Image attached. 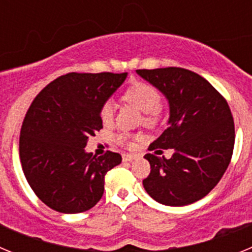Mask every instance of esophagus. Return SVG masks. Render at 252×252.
<instances>
[{
	"label": "esophagus",
	"instance_id": "esophagus-1",
	"mask_svg": "<svg viewBox=\"0 0 252 252\" xmlns=\"http://www.w3.org/2000/svg\"><path fill=\"white\" fill-rule=\"evenodd\" d=\"M133 159H135V155H132V154H124L122 155V160L124 161H132Z\"/></svg>",
	"mask_w": 252,
	"mask_h": 252
}]
</instances>
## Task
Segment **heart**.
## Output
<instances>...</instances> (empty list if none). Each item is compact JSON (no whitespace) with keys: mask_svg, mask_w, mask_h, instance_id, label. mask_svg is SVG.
<instances>
[{"mask_svg":"<svg viewBox=\"0 0 252 252\" xmlns=\"http://www.w3.org/2000/svg\"><path fill=\"white\" fill-rule=\"evenodd\" d=\"M124 99L135 104L140 111L146 113L145 122L151 124L155 121L160 108H161V94L159 91L151 84L146 82H136L131 84L127 90L124 92ZM99 116L104 124H108L113 120L115 116V103L112 101H106L101 106L99 110ZM117 142L121 145H130V136L127 133H119L116 137Z\"/></svg>","mask_w":252,"mask_h":252,"instance_id":"b5f03b06","label":"heart"}]
</instances>
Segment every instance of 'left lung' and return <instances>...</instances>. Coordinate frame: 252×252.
<instances>
[{
    "mask_svg": "<svg viewBox=\"0 0 252 252\" xmlns=\"http://www.w3.org/2000/svg\"><path fill=\"white\" fill-rule=\"evenodd\" d=\"M137 74L157 87L169 102L168 127L149 146L170 159L146 154L151 171L142 180L153 199L180 207L206 197L223 177L235 145V124L223 95L197 73L168 66L137 69Z\"/></svg>",
    "mask_w": 252,
    "mask_h": 252,
    "instance_id": "obj_1",
    "label": "left lung"
}]
</instances>
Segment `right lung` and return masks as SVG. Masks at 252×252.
<instances>
[{"mask_svg":"<svg viewBox=\"0 0 252 252\" xmlns=\"http://www.w3.org/2000/svg\"><path fill=\"white\" fill-rule=\"evenodd\" d=\"M127 73H68L35 97L22 122L20 160L41 202L60 213L88 211L103 195L104 175L121 162L119 153L102 157L84 148L102 120L101 106Z\"/></svg>","mask_w":252,"mask_h":252,"instance_id":"obj_1","label":"right lung"}]
</instances>
